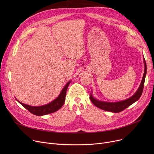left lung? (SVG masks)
Here are the masks:
<instances>
[{
  "mask_svg": "<svg viewBox=\"0 0 154 154\" xmlns=\"http://www.w3.org/2000/svg\"><path fill=\"white\" fill-rule=\"evenodd\" d=\"M144 60V65H145V70H144V74L142 77V80L141 84L140 85L139 88L138 90L137 91L135 94L132 96L131 97L128 98L125 100L118 102H102L95 99L92 95L90 96V99L91 102L94 104L96 107L98 108L102 109L103 110H106L109 112H112L114 113H118L120 112H122L124 110H125L126 108L128 107L129 106L135 102L137 100H138L140 96L142 94L143 89V86H144V82H145V75H146L147 73V65L146 62H145V59Z\"/></svg>",
  "mask_w": 154,
  "mask_h": 154,
  "instance_id": "left-lung-1",
  "label": "left lung"
}]
</instances>
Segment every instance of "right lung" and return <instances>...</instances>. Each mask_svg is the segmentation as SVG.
Returning a JSON list of instances; mask_svg holds the SVG:
<instances>
[{"instance_id": "add662e5", "label": "right lung", "mask_w": 154, "mask_h": 154, "mask_svg": "<svg viewBox=\"0 0 154 154\" xmlns=\"http://www.w3.org/2000/svg\"><path fill=\"white\" fill-rule=\"evenodd\" d=\"M70 81H69L66 85L64 87V88L62 89L61 93L59 95V97L56 99L51 102V103H48L45 106H38V107H33L28 106V105L24 104L19 101H18L22 106L25 107L27 110H28L32 114L37 116H44L46 114H51V113H54L60 109L62 106L63 105V103L66 100V95L67 92V89L68 88V86L70 84Z\"/></svg>"}]
</instances>
